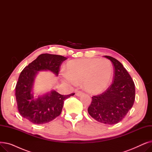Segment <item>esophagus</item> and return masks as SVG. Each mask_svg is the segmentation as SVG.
<instances>
[{
	"mask_svg": "<svg viewBox=\"0 0 152 152\" xmlns=\"http://www.w3.org/2000/svg\"><path fill=\"white\" fill-rule=\"evenodd\" d=\"M83 92L82 91H77L76 92V96H80V95H81L83 94Z\"/></svg>",
	"mask_w": 152,
	"mask_h": 152,
	"instance_id": "obj_1",
	"label": "esophagus"
}]
</instances>
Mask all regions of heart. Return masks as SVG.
Returning a JSON list of instances; mask_svg holds the SVG:
<instances>
[{
    "mask_svg": "<svg viewBox=\"0 0 152 152\" xmlns=\"http://www.w3.org/2000/svg\"><path fill=\"white\" fill-rule=\"evenodd\" d=\"M112 71L111 63L105 58L75 60L67 63L66 73L62 76L70 84L83 82L86 91L97 93L107 87Z\"/></svg>",
    "mask_w": 152,
    "mask_h": 152,
    "instance_id": "b5f03b06",
    "label": "heart"
}]
</instances>
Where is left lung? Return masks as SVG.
Listing matches in <instances>:
<instances>
[{
  "label": "left lung",
  "instance_id": "1",
  "mask_svg": "<svg viewBox=\"0 0 152 152\" xmlns=\"http://www.w3.org/2000/svg\"><path fill=\"white\" fill-rule=\"evenodd\" d=\"M105 57L113 65V82L103 93L94 95L87 110L98 122L111 125L120 122L132 107L135 96V84L120 62L110 56Z\"/></svg>",
  "mask_w": 152,
  "mask_h": 152
}]
</instances>
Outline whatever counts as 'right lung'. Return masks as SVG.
Listing matches in <instances>:
<instances>
[{
    "label": "right lung",
    "mask_w": 152,
    "mask_h": 152,
    "mask_svg": "<svg viewBox=\"0 0 152 152\" xmlns=\"http://www.w3.org/2000/svg\"><path fill=\"white\" fill-rule=\"evenodd\" d=\"M66 59L61 55L43 53L23 69L15 87L18 110L23 118L34 124H42L60 115L64 101L74 93L64 95L52 91L34 99L31 91L37 71L50 70L58 76L61 63Z\"/></svg>",
    "instance_id": "1"
}]
</instances>
